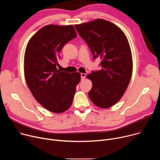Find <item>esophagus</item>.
Masks as SVG:
<instances>
[{
  "label": "esophagus",
  "mask_w": 160,
  "mask_h": 160,
  "mask_svg": "<svg viewBox=\"0 0 160 160\" xmlns=\"http://www.w3.org/2000/svg\"><path fill=\"white\" fill-rule=\"evenodd\" d=\"M81 80H83L86 77V74L85 73H81Z\"/></svg>",
  "instance_id": "obj_1"
}]
</instances>
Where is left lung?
Returning <instances> with one entry per match:
<instances>
[{"instance_id":"left-lung-1","label":"left lung","mask_w":160,"mask_h":160,"mask_svg":"<svg viewBox=\"0 0 160 160\" xmlns=\"http://www.w3.org/2000/svg\"><path fill=\"white\" fill-rule=\"evenodd\" d=\"M75 27L94 59H102V69L87 76L92 83L89 98L99 108H109L122 98L132 74V52L127 37L118 27L102 19Z\"/></svg>"}]
</instances>
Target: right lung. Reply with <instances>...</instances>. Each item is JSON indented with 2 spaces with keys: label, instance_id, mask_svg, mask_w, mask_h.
I'll use <instances>...</instances> for the list:
<instances>
[{
  "label": "right lung",
  "instance_id": "right-lung-1",
  "mask_svg": "<svg viewBox=\"0 0 160 160\" xmlns=\"http://www.w3.org/2000/svg\"><path fill=\"white\" fill-rule=\"evenodd\" d=\"M77 36L72 25H49L29 40L24 58L25 77L36 101L49 111L61 113L70 107L80 73L58 70L59 52Z\"/></svg>",
  "mask_w": 160,
  "mask_h": 160
}]
</instances>
